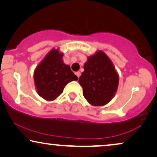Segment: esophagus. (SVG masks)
<instances>
[{
    "label": "esophagus",
    "instance_id": "obj_1",
    "mask_svg": "<svg viewBox=\"0 0 157 157\" xmlns=\"http://www.w3.org/2000/svg\"><path fill=\"white\" fill-rule=\"evenodd\" d=\"M75 74H76V75L77 76H78V78H79V76H80V75H81L80 71H77V72L75 73Z\"/></svg>",
    "mask_w": 157,
    "mask_h": 157
}]
</instances>
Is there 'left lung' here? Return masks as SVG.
<instances>
[{
    "instance_id": "1",
    "label": "left lung",
    "mask_w": 157,
    "mask_h": 157,
    "mask_svg": "<svg viewBox=\"0 0 157 157\" xmlns=\"http://www.w3.org/2000/svg\"><path fill=\"white\" fill-rule=\"evenodd\" d=\"M83 68L78 82L84 98L95 106L108 104L115 96L119 81L112 61L102 51H97L88 57Z\"/></svg>"
}]
</instances>
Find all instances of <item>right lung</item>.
I'll return each mask as SVG.
<instances>
[{
    "label": "right lung",
    "mask_w": 157,
    "mask_h": 157,
    "mask_svg": "<svg viewBox=\"0 0 157 157\" xmlns=\"http://www.w3.org/2000/svg\"><path fill=\"white\" fill-rule=\"evenodd\" d=\"M63 53L53 48L36 66L33 78L36 91L46 101H53L63 92L64 87L72 81H77L70 66L63 61Z\"/></svg>",
    "instance_id": "1"
}]
</instances>
